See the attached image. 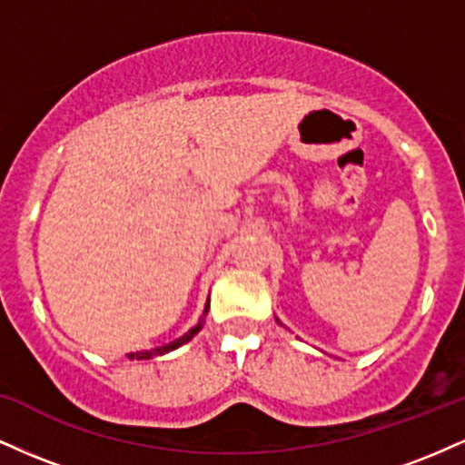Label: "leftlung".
I'll return each instance as SVG.
<instances>
[{"mask_svg":"<svg viewBox=\"0 0 465 465\" xmlns=\"http://www.w3.org/2000/svg\"><path fill=\"white\" fill-rule=\"evenodd\" d=\"M277 323H280V322H277Z\"/></svg>","mask_w":465,"mask_h":465,"instance_id":"left-lung-1","label":"left lung"}]
</instances>
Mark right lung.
I'll return each instance as SVG.
<instances>
[{"mask_svg":"<svg viewBox=\"0 0 465 465\" xmlns=\"http://www.w3.org/2000/svg\"><path fill=\"white\" fill-rule=\"evenodd\" d=\"M207 311H210V302L205 303V311H203V317L199 319V323H196L194 328L190 330V332H185L183 336H179L177 341H173V343H168V345H162V348H153V350L135 351V354H129V359H137V361H142V359H153V356H163V354H168V351H173V350L181 348V345H183V343H188V341L192 339V336L199 334V330L203 328V323H205V314H207Z\"/></svg>","mask_w":465,"mask_h":465,"instance_id":"obj_1","label":"right lung"}]
</instances>
